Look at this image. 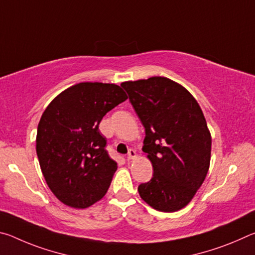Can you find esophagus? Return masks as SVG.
Here are the masks:
<instances>
[{"mask_svg": "<svg viewBox=\"0 0 255 255\" xmlns=\"http://www.w3.org/2000/svg\"><path fill=\"white\" fill-rule=\"evenodd\" d=\"M136 157H137V153H136V150H133V149H129L128 155H127V158H128V159H133V158H136Z\"/></svg>", "mask_w": 255, "mask_h": 255, "instance_id": "34e87169", "label": "esophagus"}]
</instances>
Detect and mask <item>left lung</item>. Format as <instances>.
I'll return each instance as SVG.
<instances>
[{
  "label": "left lung",
  "instance_id": "left-lung-1",
  "mask_svg": "<svg viewBox=\"0 0 255 255\" xmlns=\"http://www.w3.org/2000/svg\"><path fill=\"white\" fill-rule=\"evenodd\" d=\"M145 127L143 150L153 178L138 192L152 208H184L201 187L210 165L211 135L200 106L182 85L167 77L122 83Z\"/></svg>",
  "mask_w": 255,
  "mask_h": 255
}]
</instances>
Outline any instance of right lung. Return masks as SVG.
<instances>
[{
    "mask_svg": "<svg viewBox=\"0 0 255 255\" xmlns=\"http://www.w3.org/2000/svg\"><path fill=\"white\" fill-rule=\"evenodd\" d=\"M128 99L122 86L82 82L60 92L38 124L36 150L46 183L59 201L84 209L106 195L117 163L99 124Z\"/></svg>",
    "mask_w": 255,
    "mask_h": 255,
    "instance_id": "1",
    "label": "right lung"
}]
</instances>
